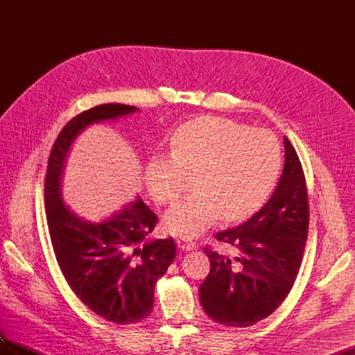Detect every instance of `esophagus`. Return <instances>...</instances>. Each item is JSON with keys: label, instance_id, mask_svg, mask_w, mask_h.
I'll list each match as a JSON object with an SVG mask.
<instances>
[{"label": "esophagus", "instance_id": "1", "mask_svg": "<svg viewBox=\"0 0 355 355\" xmlns=\"http://www.w3.org/2000/svg\"><path fill=\"white\" fill-rule=\"evenodd\" d=\"M176 243L182 250L188 252V250H196L197 249V243L192 240L191 237H187V235H184V237H179Z\"/></svg>", "mask_w": 355, "mask_h": 355}]
</instances>
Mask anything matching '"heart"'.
<instances>
[{
	"mask_svg": "<svg viewBox=\"0 0 355 355\" xmlns=\"http://www.w3.org/2000/svg\"><path fill=\"white\" fill-rule=\"evenodd\" d=\"M171 155H155L145 167L149 192L159 202L176 200L196 175L197 189L164 216L170 232L197 235L218 220L250 214L271 191L282 168V146L263 128L220 116L180 125L170 139Z\"/></svg>",
	"mask_w": 355,
	"mask_h": 355,
	"instance_id": "heart-1",
	"label": "heart"
}]
</instances>
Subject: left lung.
<instances>
[{
    "label": "left lung",
    "instance_id": "1",
    "mask_svg": "<svg viewBox=\"0 0 355 355\" xmlns=\"http://www.w3.org/2000/svg\"><path fill=\"white\" fill-rule=\"evenodd\" d=\"M286 159L280 182L265 206L240 227L218 232L234 247L230 257L204 247L210 272L200 286L201 306L213 321L249 327L282 305L302 262L309 207L302 164L284 136Z\"/></svg>",
    "mask_w": 355,
    "mask_h": 355
}]
</instances>
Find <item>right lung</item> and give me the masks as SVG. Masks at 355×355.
<instances>
[{"label":"right lung","instance_id":"1","mask_svg":"<svg viewBox=\"0 0 355 355\" xmlns=\"http://www.w3.org/2000/svg\"><path fill=\"white\" fill-rule=\"evenodd\" d=\"M136 111L105 103L73 116L51 148L44 184L50 240L63 277L85 306L116 324L151 314L155 284L176 257L175 240L148 239L158 218L141 198L98 223L78 218L63 204L60 179L71 145L85 127Z\"/></svg>","mask_w":355,"mask_h":355}]
</instances>
